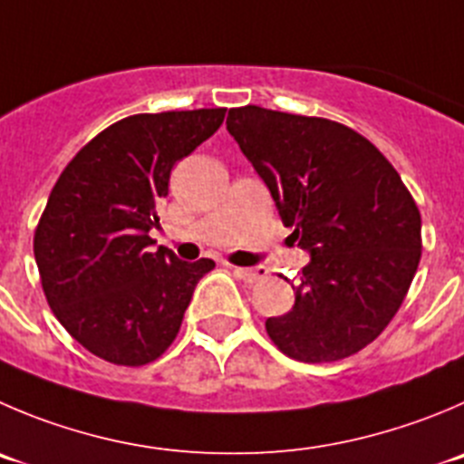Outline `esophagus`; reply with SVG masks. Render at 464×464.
<instances>
[{
  "label": "esophagus",
  "instance_id": "34e87169",
  "mask_svg": "<svg viewBox=\"0 0 464 464\" xmlns=\"http://www.w3.org/2000/svg\"><path fill=\"white\" fill-rule=\"evenodd\" d=\"M237 276L241 277L244 282H257L262 277H266L268 268L266 266H250V268H235Z\"/></svg>",
  "mask_w": 464,
  "mask_h": 464
}]
</instances>
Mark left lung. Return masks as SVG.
I'll list each match as a JSON object with an SVG mask.
<instances>
[{"label": "left lung", "instance_id": "left-lung-1", "mask_svg": "<svg viewBox=\"0 0 464 464\" xmlns=\"http://www.w3.org/2000/svg\"><path fill=\"white\" fill-rule=\"evenodd\" d=\"M229 136L310 255L295 303L266 319L301 362L362 351L399 312L421 257V216L399 173L364 136L325 118L229 109Z\"/></svg>", "mask_w": 464, "mask_h": 464}]
</instances>
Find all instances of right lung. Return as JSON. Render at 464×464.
<instances>
[{
	"mask_svg": "<svg viewBox=\"0 0 464 464\" xmlns=\"http://www.w3.org/2000/svg\"><path fill=\"white\" fill-rule=\"evenodd\" d=\"M225 109L139 113L107 127L65 166L34 237L56 319L92 355L140 367L178 337L211 259L154 248L170 170L220 127Z\"/></svg>",
	"mask_w": 464,
	"mask_h": 464,
	"instance_id": "add662e5",
	"label": "right lung"
}]
</instances>
